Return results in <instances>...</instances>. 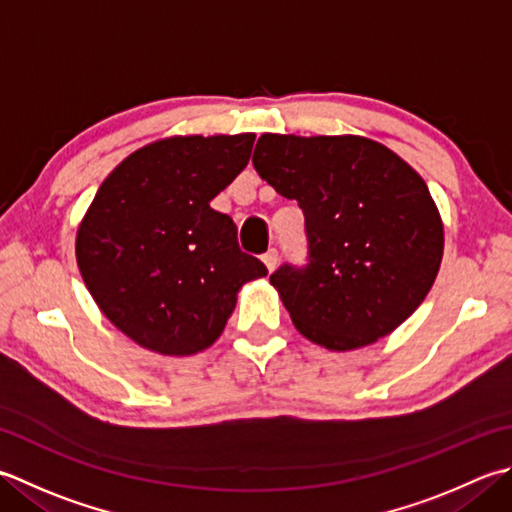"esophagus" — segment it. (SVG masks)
I'll return each instance as SVG.
<instances>
[{"label": "esophagus", "mask_w": 512, "mask_h": 512, "mask_svg": "<svg viewBox=\"0 0 512 512\" xmlns=\"http://www.w3.org/2000/svg\"><path fill=\"white\" fill-rule=\"evenodd\" d=\"M262 259H264V264H266V268H268V273H273V270L277 268V259H279L277 250H275V248H270L268 253H266Z\"/></svg>", "instance_id": "obj_1"}]
</instances>
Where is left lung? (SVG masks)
Listing matches in <instances>:
<instances>
[{
    "label": "left lung",
    "mask_w": 512,
    "mask_h": 512,
    "mask_svg": "<svg viewBox=\"0 0 512 512\" xmlns=\"http://www.w3.org/2000/svg\"><path fill=\"white\" fill-rule=\"evenodd\" d=\"M253 166L306 219L308 264L270 275L299 333L353 350L415 313L442 264L444 226L402 157L357 135L266 133Z\"/></svg>",
    "instance_id": "left-lung-1"
}]
</instances>
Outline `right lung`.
<instances>
[{"label": "right lung", "instance_id": "right-lung-1", "mask_svg": "<svg viewBox=\"0 0 512 512\" xmlns=\"http://www.w3.org/2000/svg\"><path fill=\"white\" fill-rule=\"evenodd\" d=\"M255 135L168 137L135 150L99 186L77 230L79 273L135 344L195 355L222 335L237 293L268 270L210 208L242 173Z\"/></svg>", "mask_w": 512, "mask_h": 512}]
</instances>
